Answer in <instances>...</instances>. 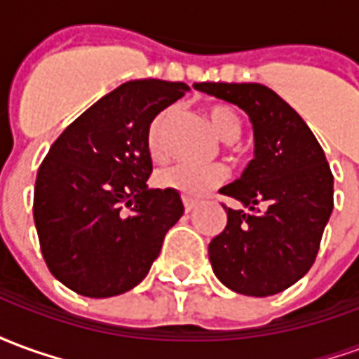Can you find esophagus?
I'll use <instances>...</instances> for the list:
<instances>
[{"instance_id":"1","label":"esophagus","mask_w":359,"mask_h":359,"mask_svg":"<svg viewBox=\"0 0 359 359\" xmlns=\"http://www.w3.org/2000/svg\"><path fill=\"white\" fill-rule=\"evenodd\" d=\"M182 203H184V211H187V213H190L192 210H196V205H198V202H194V200H188V198H184V200H182Z\"/></svg>"}]
</instances>
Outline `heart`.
Returning a JSON list of instances; mask_svg holds the SVG:
<instances>
[{
  "label": "heart",
  "instance_id": "heart-1",
  "mask_svg": "<svg viewBox=\"0 0 359 359\" xmlns=\"http://www.w3.org/2000/svg\"><path fill=\"white\" fill-rule=\"evenodd\" d=\"M175 115V107L159 111L151 118L146 133V148L149 156L161 159L167 156V130ZM205 117L213 126L219 138L226 144L234 146V142L241 138L242 123L236 111L223 103H215L205 109ZM156 184L163 190H171L184 198H200L211 190L221 187L226 180V169L223 165L213 167H190V165H171L163 167L156 172Z\"/></svg>",
  "mask_w": 359,
  "mask_h": 359
}]
</instances>
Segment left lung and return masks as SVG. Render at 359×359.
<instances>
[{"label": "left lung", "instance_id": "obj_1", "mask_svg": "<svg viewBox=\"0 0 359 359\" xmlns=\"http://www.w3.org/2000/svg\"><path fill=\"white\" fill-rule=\"evenodd\" d=\"M194 88L246 111L256 142L241 179L219 190L252 213L223 205L225 231L208 248L213 273L238 294L283 292L316 262L334 205L323 148L304 118L264 84L200 82Z\"/></svg>", "mask_w": 359, "mask_h": 359}]
</instances>
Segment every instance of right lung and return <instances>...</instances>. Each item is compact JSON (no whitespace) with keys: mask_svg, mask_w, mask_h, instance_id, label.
Listing matches in <instances>:
<instances>
[{"mask_svg":"<svg viewBox=\"0 0 359 359\" xmlns=\"http://www.w3.org/2000/svg\"><path fill=\"white\" fill-rule=\"evenodd\" d=\"M188 90L157 79L125 82L74 118L43 157L32 208L40 250L51 275L76 294L109 298L134 288L182 217L180 194L146 184V133Z\"/></svg>","mask_w":359,"mask_h":359,"instance_id":"right-lung-1","label":"right lung"}]
</instances>
